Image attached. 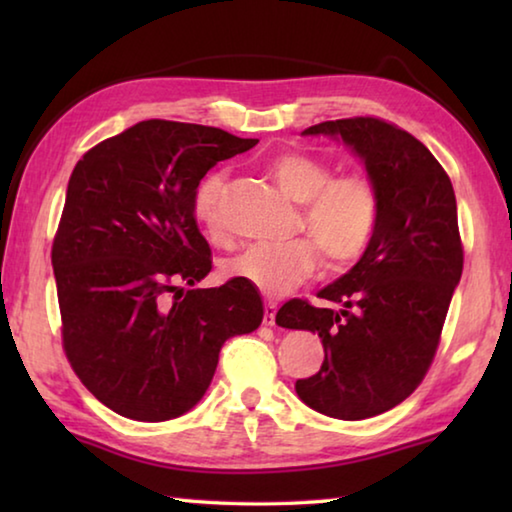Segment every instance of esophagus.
Returning a JSON list of instances; mask_svg holds the SVG:
<instances>
[{"mask_svg":"<svg viewBox=\"0 0 512 512\" xmlns=\"http://www.w3.org/2000/svg\"><path fill=\"white\" fill-rule=\"evenodd\" d=\"M275 314H277V305L275 302H266L264 305V325H275Z\"/></svg>","mask_w":512,"mask_h":512,"instance_id":"esophagus-1","label":"esophagus"}]
</instances>
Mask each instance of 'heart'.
<instances>
[{"label":"heart","instance_id":"obj_1","mask_svg":"<svg viewBox=\"0 0 512 512\" xmlns=\"http://www.w3.org/2000/svg\"><path fill=\"white\" fill-rule=\"evenodd\" d=\"M277 187L302 203L298 225L309 239L257 241L225 259L223 273L253 284L266 296H282L305 280L318 264V250L329 266H345L368 246L379 201L368 178L339 176L307 153H284L268 164ZM223 173L207 176L194 198V214L214 237L223 232Z\"/></svg>","mask_w":512,"mask_h":512}]
</instances>
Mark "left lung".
<instances>
[{
    "instance_id": "obj_1",
    "label": "left lung",
    "mask_w": 512,
    "mask_h": 512,
    "mask_svg": "<svg viewBox=\"0 0 512 512\" xmlns=\"http://www.w3.org/2000/svg\"><path fill=\"white\" fill-rule=\"evenodd\" d=\"M302 135L348 146L379 212L359 262L318 291L339 309L289 300L275 323L323 341V366L296 381L300 400L329 418L366 420L404 402L436 354L463 273L454 187L427 146L381 119L323 121Z\"/></svg>"
}]
</instances>
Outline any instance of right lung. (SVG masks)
Listing matches in <instances>:
<instances>
[{
	"mask_svg": "<svg viewBox=\"0 0 512 512\" xmlns=\"http://www.w3.org/2000/svg\"><path fill=\"white\" fill-rule=\"evenodd\" d=\"M257 142L149 119L94 146L69 176L51 250L65 352L85 388L124 418L194 409L223 343L262 325L253 284L180 287L212 271L194 219L198 185Z\"/></svg>",
	"mask_w": 512,
	"mask_h": 512,
	"instance_id": "obj_1",
	"label": "right lung"
}]
</instances>
